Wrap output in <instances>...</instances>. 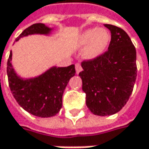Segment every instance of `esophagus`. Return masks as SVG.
<instances>
[{
  "instance_id": "esophagus-1",
  "label": "esophagus",
  "mask_w": 149,
  "mask_h": 149,
  "mask_svg": "<svg viewBox=\"0 0 149 149\" xmlns=\"http://www.w3.org/2000/svg\"><path fill=\"white\" fill-rule=\"evenodd\" d=\"M75 68H76V72H77V74H78V73L82 71V66H81V65H80L79 63H77V64L75 65Z\"/></svg>"
}]
</instances>
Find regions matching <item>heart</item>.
<instances>
[{
  "mask_svg": "<svg viewBox=\"0 0 149 149\" xmlns=\"http://www.w3.org/2000/svg\"><path fill=\"white\" fill-rule=\"evenodd\" d=\"M110 35L105 29L90 28L84 31L77 40L78 46L87 45L84 50L86 58H95L101 55L109 43Z\"/></svg>",
  "mask_w": 149,
  "mask_h": 149,
  "instance_id": "b5f03b06",
  "label": "heart"
}]
</instances>
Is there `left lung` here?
<instances>
[{"mask_svg": "<svg viewBox=\"0 0 149 149\" xmlns=\"http://www.w3.org/2000/svg\"><path fill=\"white\" fill-rule=\"evenodd\" d=\"M104 26L111 33L108 50L95 58L84 60L79 72L87 107L102 116L117 113L127 104L137 76L136 51L130 36L118 26Z\"/></svg>", "mask_w": 149, "mask_h": 149, "instance_id": "1", "label": "left lung"}]
</instances>
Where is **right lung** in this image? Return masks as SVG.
Wrapping results in <instances>:
<instances>
[{"mask_svg":"<svg viewBox=\"0 0 149 149\" xmlns=\"http://www.w3.org/2000/svg\"><path fill=\"white\" fill-rule=\"evenodd\" d=\"M52 29L42 23H36L26 28L19 38L30 34H48ZM12 52L7 64V73L10 91L17 101L28 113L39 117H51L62 108L64 91L76 73L75 65L52 67L42 75L30 79H22L15 73L12 66Z\"/></svg>","mask_w":149,"mask_h":149,"instance_id":"1","label":"right lung"}]
</instances>
